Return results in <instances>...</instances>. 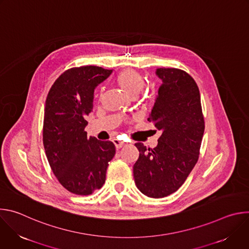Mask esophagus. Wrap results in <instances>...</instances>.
I'll list each match as a JSON object with an SVG mask.
<instances>
[{
	"instance_id": "obj_1",
	"label": "esophagus",
	"mask_w": 249,
	"mask_h": 249,
	"mask_svg": "<svg viewBox=\"0 0 249 249\" xmlns=\"http://www.w3.org/2000/svg\"><path fill=\"white\" fill-rule=\"evenodd\" d=\"M112 142H113V144L115 145L116 149H120V148H122V147L125 145L124 142L119 141V140H117V139H113V140H112Z\"/></svg>"
}]
</instances>
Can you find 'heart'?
<instances>
[{"label":"heart","mask_w":249,"mask_h":249,"mask_svg":"<svg viewBox=\"0 0 249 249\" xmlns=\"http://www.w3.org/2000/svg\"><path fill=\"white\" fill-rule=\"evenodd\" d=\"M117 85L131 98H135L145 86V80L137 71L125 69L118 74L116 78Z\"/></svg>","instance_id":"heart-1"}]
</instances>
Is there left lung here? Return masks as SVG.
I'll list each match as a JSON object with an SVG mask.
<instances>
[{"label": "left lung", "instance_id": "obj_1", "mask_svg": "<svg viewBox=\"0 0 249 249\" xmlns=\"http://www.w3.org/2000/svg\"><path fill=\"white\" fill-rule=\"evenodd\" d=\"M161 80L149 122L161 132L158 145L136 143L133 166L137 188L148 197L162 198L178 189L195 166L205 130L199 89L193 78L175 68H159Z\"/></svg>", "mask_w": 249, "mask_h": 249}]
</instances>
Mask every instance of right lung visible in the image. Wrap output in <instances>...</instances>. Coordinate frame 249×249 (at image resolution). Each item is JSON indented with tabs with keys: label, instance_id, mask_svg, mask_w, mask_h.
Listing matches in <instances>:
<instances>
[{
	"label": "right lung",
	"instance_id": "add662e5",
	"mask_svg": "<svg viewBox=\"0 0 249 249\" xmlns=\"http://www.w3.org/2000/svg\"><path fill=\"white\" fill-rule=\"evenodd\" d=\"M112 74L96 66L72 68L51 87L44 109L43 145L59 182L77 195H90L105 182L115 155L110 141L88 137L86 117L92 111L95 88Z\"/></svg>",
	"mask_w": 249,
	"mask_h": 249
}]
</instances>
